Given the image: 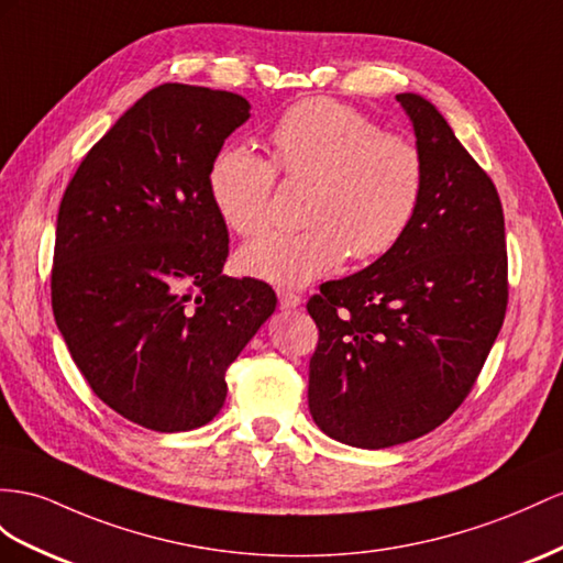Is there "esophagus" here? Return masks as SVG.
I'll use <instances>...</instances> for the list:
<instances>
[{
  "mask_svg": "<svg viewBox=\"0 0 563 563\" xmlns=\"http://www.w3.org/2000/svg\"><path fill=\"white\" fill-rule=\"evenodd\" d=\"M278 299H280V309H297L301 305V297L290 290H280Z\"/></svg>",
  "mask_w": 563,
  "mask_h": 563,
  "instance_id": "34e87169",
  "label": "esophagus"
}]
</instances>
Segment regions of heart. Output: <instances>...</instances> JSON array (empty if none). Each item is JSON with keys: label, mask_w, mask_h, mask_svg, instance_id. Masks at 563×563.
Returning <instances> with one entry per match:
<instances>
[{"label": "heart", "mask_w": 563, "mask_h": 563, "mask_svg": "<svg viewBox=\"0 0 563 563\" xmlns=\"http://www.w3.org/2000/svg\"><path fill=\"white\" fill-rule=\"evenodd\" d=\"M271 161L230 144L209 166V197L238 235L268 225L276 173L309 183L301 233H266L238 252L250 276L301 287L330 276L352 254L371 262L407 235L421 207L426 164L416 142L385 133L347 104L309 99L271 131Z\"/></svg>", "instance_id": "b5f03b06"}]
</instances>
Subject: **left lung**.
I'll use <instances>...</instances> for the list:
<instances>
[{
  "mask_svg": "<svg viewBox=\"0 0 563 563\" xmlns=\"http://www.w3.org/2000/svg\"><path fill=\"white\" fill-rule=\"evenodd\" d=\"M423 154L421 207L368 268L309 299L319 347L309 411L328 438L383 450L435 430L459 409L507 311L501 201L428 99L397 95Z\"/></svg>",
  "mask_w": 563,
  "mask_h": 563,
  "instance_id": "left-lung-1",
  "label": "left lung"
}]
</instances>
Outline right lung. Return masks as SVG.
<instances>
[{
    "instance_id": "1",
    "label": "right lung",
    "mask_w": 563,
    "mask_h": 563,
    "mask_svg": "<svg viewBox=\"0 0 563 563\" xmlns=\"http://www.w3.org/2000/svg\"><path fill=\"white\" fill-rule=\"evenodd\" d=\"M235 92L166 82L111 125L70 178L52 309L92 393L158 432L209 423L225 371L276 311V292L228 278V228L209 166L250 119Z\"/></svg>"
}]
</instances>
